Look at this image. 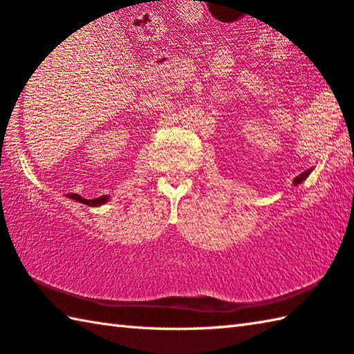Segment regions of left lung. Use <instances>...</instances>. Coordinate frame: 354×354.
<instances>
[{
	"instance_id": "obj_1",
	"label": "left lung",
	"mask_w": 354,
	"mask_h": 354,
	"mask_svg": "<svg viewBox=\"0 0 354 354\" xmlns=\"http://www.w3.org/2000/svg\"><path fill=\"white\" fill-rule=\"evenodd\" d=\"M309 174H311V169H308V171H305V172H301L299 177H295V178H294V185H295V187H297V185H299V183H301L303 180H305V178L309 176Z\"/></svg>"
}]
</instances>
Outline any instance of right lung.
Listing matches in <instances>:
<instances>
[{"label": "right lung", "mask_w": 354, "mask_h": 354, "mask_svg": "<svg viewBox=\"0 0 354 354\" xmlns=\"http://www.w3.org/2000/svg\"><path fill=\"white\" fill-rule=\"evenodd\" d=\"M66 197H70V199L76 201V202L85 203V205H88V207H99L109 201V196H101V197H97V199H84V197H80L79 194H66Z\"/></svg>", "instance_id": "right-lung-1"}]
</instances>
